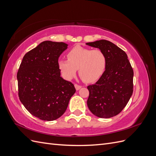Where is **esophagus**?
I'll list each match as a JSON object with an SVG mask.
<instances>
[{
  "label": "esophagus",
  "instance_id": "34e87169",
  "mask_svg": "<svg viewBox=\"0 0 156 156\" xmlns=\"http://www.w3.org/2000/svg\"><path fill=\"white\" fill-rule=\"evenodd\" d=\"M75 89H76L77 90H79L82 87L81 85H79V84H75Z\"/></svg>",
  "mask_w": 156,
  "mask_h": 156
}]
</instances>
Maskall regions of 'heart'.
<instances>
[{"label": "heart", "mask_w": 156, "mask_h": 156, "mask_svg": "<svg viewBox=\"0 0 156 156\" xmlns=\"http://www.w3.org/2000/svg\"><path fill=\"white\" fill-rule=\"evenodd\" d=\"M67 56L68 60H59L58 66L68 79L73 77L78 69L79 76L84 81L94 82L105 69L107 57L100 49L92 50L78 45L71 49Z\"/></svg>", "instance_id": "1"}]
</instances>
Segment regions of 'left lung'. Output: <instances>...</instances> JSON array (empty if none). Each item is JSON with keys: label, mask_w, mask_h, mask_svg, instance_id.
Masks as SVG:
<instances>
[{"label": "left lung", "mask_w": 156, "mask_h": 156, "mask_svg": "<svg viewBox=\"0 0 156 156\" xmlns=\"http://www.w3.org/2000/svg\"><path fill=\"white\" fill-rule=\"evenodd\" d=\"M86 44L100 49L107 57L105 72L95 84L87 87V105L98 117H113L123 110L133 94V68L127 54L112 42L101 40Z\"/></svg>", "instance_id": "1"}]
</instances>
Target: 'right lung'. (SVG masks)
Wrapping results in <instances>:
<instances>
[{
	"instance_id": "1",
	"label": "right lung",
	"mask_w": 156,
	"mask_h": 156,
	"mask_svg": "<svg viewBox=\"0 0 156 156\" xmlns=\"http://www.w3.org/2000/svg\"><path fill=\"white\" fill-rule=\"evenodd\" d=\"M68 48L63 42L44 41L23 56L17 74L18 95L31 115L53 121L65 112L76 90L60 77V55Z\"/></svg>"
}]
</instances>
